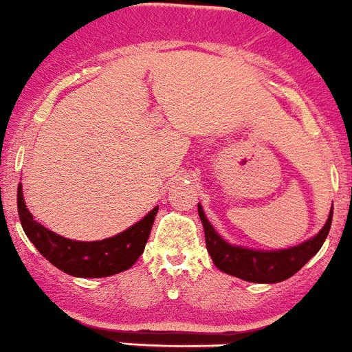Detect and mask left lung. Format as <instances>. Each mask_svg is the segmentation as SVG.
<instances>
[{
	"instance_id": "8db88e82",
	"label": "left lung",
	"mask_w": 352,
	"mask_h": 352,
	"mask_svg": "<svg viewBox=\"0 0 352 352\" xmlns=\"http://www.w3.org/2000/svg\"><path fill=\"white\" fill-rule=\"evenodd\" d=\"M197 212H199L201 222H203L206 249L212 256L213 265L226 274L235 276L244 281H251V283H279V281L292 278L297 270H301L305 263L310 262L311 258L319 253L333 221L331 205L326 224L317 235L294 245V248L262 251V249L230 244L228 240L219 235L215 228L212 226V222L206 219L201 203L197 205Z\"/></svg>"
}]
</instances>
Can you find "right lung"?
I'll return each instance as SVG.
<instances>
[{"label": "right lung", "mask_w": 352, "mask_h": 352, "mask_svg": "<svg viewBox=\"0 0 352 352\" xmlns=\"http://www.w3.org/2000/svg\"><path fill=\"white\" fill-rule=\"evenodd\" d=\"M17 212L30 242L56 269L74 278H107L128 270L139 260L151 233L158 206L119 235L94 242L65 239L35 221L26 208L21 183L17 187Z\"/></svg>", "instance_id": "right-lung-1"}]
</instances>
